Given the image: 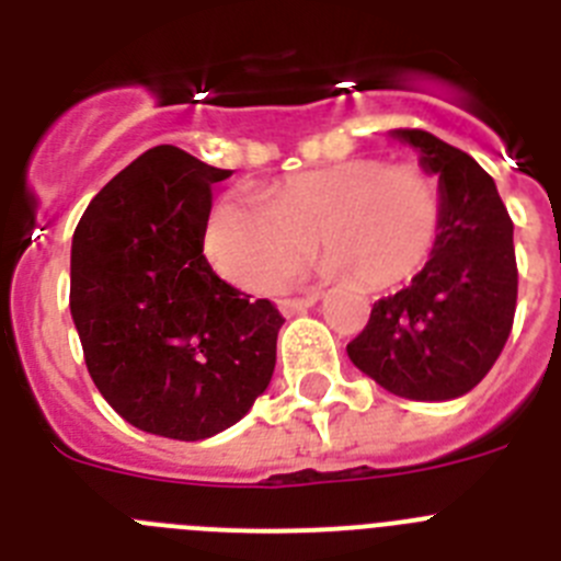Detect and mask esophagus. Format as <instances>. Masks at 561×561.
<instances>
[{"instance_id":"obj_1","label":"esophagus","mask_w":561,"mask_h":561,"mask_svg":"<svg viewBox=\"0 0 561 561\" xmlns=\"http://www.w3.org/2000/svg\"><path fill=\"white\" fill-rule=\"evenodd\" d=\"M314 304H317V295H306V297H286V300H280L277 306H280V311H284L286 317H295L309 311Z\"/></svg>"}]
</instances>
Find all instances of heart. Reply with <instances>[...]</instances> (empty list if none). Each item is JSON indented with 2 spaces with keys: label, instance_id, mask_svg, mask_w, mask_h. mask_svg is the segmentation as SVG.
<instances>
[{
  "label": "heart",
  "instance_id": "b5f03b06",
  "mask_svg": "<svg viewBox=\"0 0 561 561\" xmlns=\"http://www.w3.org/2000/svg\"><path fill=\"white\" fill-rule=\"evenodd\" d=\"M444 221L435 173L415 162L356 157L291 173L264 202L227 199L205 232V250L225 280L272 291L320 247L325 275H351L365 289H393L433 257Z\"/></svg>",
  "mask_w": 561,
  "mask_h": 561
}]
</instances>
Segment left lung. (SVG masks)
I'll return each instance as SVG.
<instances>
[{"instance_id":"1","label":"left lung","mask_w":561,"mask_h":561,"mask_svg":"<svg viewBox=\"0 0 561 561\" xmlns=\"http://www.w3.org/2000/svg\"><path fill=\"white\" fill-rule=\"evenodd\" d=\"M393 137L419 148L421 168L438 173L444 221L427 266L408 289L376 300L348 356L401 399H458L492 370L512 334L514 225L494 180L469 153L421 128H396Z\"/></svg>"}]
</instances>
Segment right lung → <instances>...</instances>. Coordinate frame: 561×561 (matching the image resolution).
Masks as SVG:
<instances>
[{"label":"right lung","mask_w":561,"mask_h":561,"mask_svg":"<svg viewBox=\"0 0 561 561\" xmlns=\"http://www.w3.org/2000/svg\"><path fill=\"white\" fill-rule=\"evenodd\" d=\"M213 168L157 146L89 202L72 236L69 311L95 388L137 430L202 440L250 413L284 317L207 264Z\"/></svg>","instance_id":"1"}]
</instances>
